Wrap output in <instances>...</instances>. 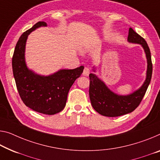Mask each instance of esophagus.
I'll return each instance as SVG.
<instances>
[{"label":"esophagus","instance_id":"esophagus-1","mask_svg":"<svg viewBox=\"0 0 160 160\" xmlns=\"http://www.w3.org/2000/svg\"><path fill=\"white\" fill-rule=\"evenodd\" d=\"M89 73H90L89 68L87 67H85L84 69H83V75L85 76V77H88V76L89 75Z\"/></svg>","mask_w":160,"mask_h":160}]
</instances>
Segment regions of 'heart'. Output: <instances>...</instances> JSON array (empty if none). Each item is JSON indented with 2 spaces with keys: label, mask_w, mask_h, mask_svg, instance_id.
<instances>
[{
  "label": "heart",
  "mask_w": 160,
  "mask_h": 160,
  "mask_svg": "<svg viewBox=\"0 0 160 160\" xmlns=\"http://www.w3.org/2000/svg\"><path fill=\"white\" fill-rule=\"evenodd\" d=\"M86 51V50H85V49H84V48H83V49H82V51H83V52H84V51Z\"/></svg>",
  "instance_id": "b5f03b06"
}]
</instances>
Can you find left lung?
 I'll return each mask as SVG.
<instances>
[{
	"label": "left lung",
	"instance_id": "left-lung-1",
	"mask_svg": "<svg viewBox=\"0 0 160 160\" xmlns=\"http://www.w3.org/2000/svg\"><path fill=\"white\" fill-rule=\"evenodd\" d=\"M127 41L129 43L140 44L144 48L147 61L146 79L141 87L129 95H119L110 90L105 83L95 73H90L89 97L96 112L105 117H114L131 113L139 105L150 83L152 74V63L150 50L146 41L132 28L129 29ZM93 71L95 72V68Z\"/></svg>",
	"mask_w": 160,
	"mask_h": 160
}]
</instances>
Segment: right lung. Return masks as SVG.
<instances>
[{"label":"right lung","instance_id":"add662e5","mask_svg":"<svg viewBox=\"0 0 160 160\" xmlns=\"http://www.w3.org/2000/svg\"><path fill=\"white\" fill-rule=\"evenodd\" d=\"M42 26L47 24L39 21L22 34L15 48L12 67L17 89L26 107L41 114L53 115L65 107L70 88L84 67L61 69L48 76L39 75L29 69L25 60L27 38L32 31Z\"/></svg>","mask_w":160,"mask_h":160}]
</instances>
